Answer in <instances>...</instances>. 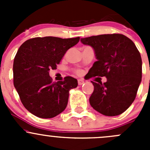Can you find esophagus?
Wrapping results in <instances>:
<instances>
[{
	"mask_svg": "<svg viewBox=\"0 0 150 150\" xmlns=\"http://www.w3.org/2000/svg\"><path fill=\"white\" fill-rule=\"evenodd\" d=\"M85 83V81H83V80H82V79H79V80H78V85H79V86H81V85H83Z\"/></svg>",
	"mask_w": 150,
	"mask_h": 150,
	"instance_id": "34e87169",
	"label": "esophagus"
}]
</instances>
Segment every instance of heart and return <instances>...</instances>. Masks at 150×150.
<instances>
[{"label": "heart", "mask_w": 150, "mask_h": 150, "mask_svg": "<svg viewBox=\"0 0 150 150\" xmlns=\"http://www.w3.org/2000/svg\"><path fill=\"white\" fill-rule=\"evenodd\" d=\"M76 73H77V74H78V75H79V74H81V71H76Z\"/></svg>", "instance_id": "obj_1"}]
</instances>
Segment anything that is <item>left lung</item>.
Segmentation results:
<instances>
[{"label": "left lung", "mask_w": 150, "mask_h": 150, "mask_svg": "<svg viewBox=\"0 0 150 150\" xmlns=\"http://www.w3.org/2000/svg\"><path fill=\"white\" fill-rule=\"evenodd\" d=\"M94 49L97 61L88 72V78L106 77L107 82L91 81L94 86L89 98L91 107L106 116L125 111L137 96L142 81V62L134 42L118 33L81 38Z\"/></svg>", "instance_id": "8db88e82"}]
</instances>
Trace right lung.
I'll return each mask as SVG.
<instances>
[{
	"label": "right lung",
	"mask_w": 150,
	"mask_h": 150,
	"mask_svg": "<svg viewBox=\"0 0 150 150\" xmlns=\"http://www.w3.org/2000/svg\"><path fill=\"white\" fill-rule=\"evenodd\" d=\"M79 40L80 37H38L19 47L13 60V85L24 107L33 115L51 118L65 110L69 91L78 86V81L67 76L53 82L49 70L57 69L66 51Z\"/></svg>",
	"instance_id": "1"
}]
</instances>
